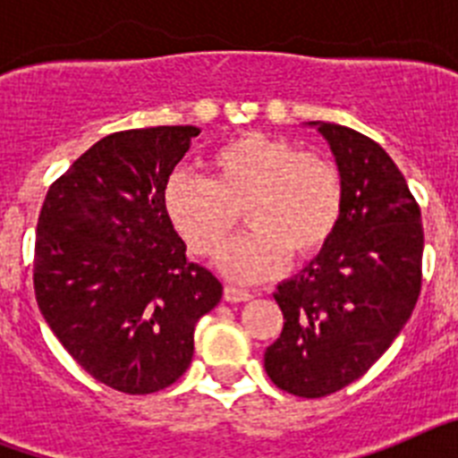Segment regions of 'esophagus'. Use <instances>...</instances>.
Returning <instances> with one entry per match:
<instances>
[{"mask_svg": "<svg viewBox=\"0 0 458 458\" xmlns=\"http://www.w3.org/2000/svg\"><path fill=\"white\" fill-rule=\"evenodd\" d=\"M225 301H226V302H245V301H252V293H250V291L236 289V286H225Z\"/></svg>", "mask_w": 458, "mask_h": 458, "instance_id": "obj_1", "label": "esophagus"}]
</instances>
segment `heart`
Masks as SVG:
<instances>
[{
    "mask_svg": "<svg viewBox=\"0 0 458 458\" xmlns=\"http://www.w3.org/2000/svg\"><path fill=\"white\" fill-rule=\"evenodd\" d=\"M174 232L197 257L222 250L238 222L250 232L220 257L222 273L259 282L284 261L317 257L337 233L344 213V179L317 151L264 132H242L208 157V179L174 172L163 190Z\"/></svg>",
    "mask_w": 458,
    "mask_h": 458,
    "instance_id": "1",
    "label": "heart"
}]
</instances>
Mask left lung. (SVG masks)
<instances>
[{
	"mask_svg": "<svg viewBox=\"0 0 458 458\" xmlns=\"http://www.w3.org/2000/svg\"><path fill=\"white\" fill-rule=\"evenodd\" d=\"M317 125L342 172V222L327 248L277 286L284 327L264 355L275 386L302 399L365 376L402 333L422 289V213L403 174L362 132Z\"/></svg>",
	"mask_w": 458,
	"mask_h": 458,
	"instance_id": "left-lung-1",
	"label": "left lung"
}]
</instances>
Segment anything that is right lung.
I'll return each instance as SVG.
<instances>
[{
  "label": "right lung",
  "instance_id": "1",
  "mask_svg": "<svg viewBox=\"0 0 458 458\" xmlns=\"http://www.w3.org/2000/svg\"><path fill=\"white\" fill-rule=\"evenodd\" d=\"M194 125L121 131L50 185L34 248L36 302L72 360L123 394H151L192 362L194 326L222 284L190 261L163 206Z\"/></svg>",
  "mask_w": 458,
  "mask_h": 458
}]
</instances>
